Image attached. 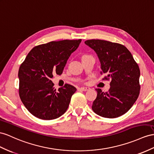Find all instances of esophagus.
Returning <instances> with one entry per match:
<instances>
[{"label": "esophagus", "instance_id": "34e87169", "mask_svg": "<svg viewBox=\"0 0 154 154\" xmlns=\"http://www.w3.org/2000/svg\"><path fill=\"white\" fill-rule=\"evenodd\" d=\"M79 90H82V91H87V90H90V88H88V87H81V88H79Z\"/></svg>", "mask_w": 154, "mask_h": 154}]
</instances>
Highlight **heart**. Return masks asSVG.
<instances>
[{
	"instance_id": "heart-1",
	"label": "heart",
	"mask_w": 154,
	"mask_h": 154,
	"mask_svg": "<svg viewBox=\"0 0 154 154\" xmlns=\"http://www.w3.org/2000/svg\"><path fill=\"white\" fill-rule=\"evenodd\" d=\"M85 56H86V55H85ZM83 57H84V56H83Z\"/></svg>"
}]
</instances>
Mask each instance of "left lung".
Here are the masks:
<instances>
[{
	"label": "left lung",
	"mask_w": 154,
	"mask_h": 154,
	"mask_svg": "<svg viewBox=\"0 0 154 154\" xmlns=\"http://www.w3.org/2000/svg\"><path fill=\"white\" fill-rule=\"evenodd\" d=\"M85 44L95 51L101 63L103 80H111L109 92L96 89V99L92 106L93 111L104 118H114L127 112L139 97L140 69L131 53L118 43L88 39Z\"/></svg>",
	"instance_id": "1"
}]
</instances>
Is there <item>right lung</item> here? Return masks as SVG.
<instances>
[{"label":"right lung","mask_w":154,"mask_h":154,"mask_svg":"<svg viewBox=\"0 0 154 154\" xmlns=\"http://www.w3.org/2000/svg\"><path fill=\"white\" fill-rule=\"evenodd\" d=\"M81 39L51 42L34 47L19 69V94L26 109L39 119L53 120L67 111L77 89L68 84L56 90L51 81L61 75Z\"/></svg>","instance_id":"obj_1"}]
</instances>
